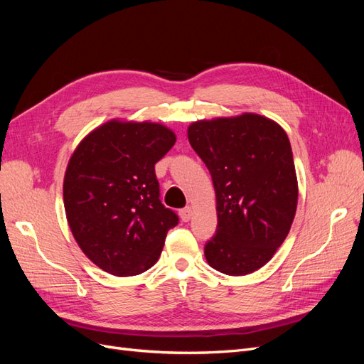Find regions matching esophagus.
Returning <instances> with one entry per match:
<instances>
[{
    "label": "esophagus",
    "mask_w": 364,
    "mask_h": 364,
    "mask_svg": "<svg viewBox=\"0 0 364 364\" xmlns=\"http://www.w3.org/2000/svg\"><path fill=\"white\" fill-rule=\"evenodd\" d=\"M179 215H181V218L183 220V222H190L191 217H193V208L191 206H186V208L181 209Z\"/></svg>",
    "instance_id": "obj_1"
}]
</instances>
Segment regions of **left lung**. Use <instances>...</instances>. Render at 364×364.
<instances>
[{
    "mask_svg": "<svg viewBox=\"0 0 364 364\" xmlns=\"http://www.w3.org/2000/svg\"><path fill=\"white\" fill-rule=\"evenodd\" d=\"M188 141L211 173L217 234L205 246L213 269L243 277L267 264L287 238L297 206V178L285 130L264 115L199 119Z\"/></svg>",
    "mask_w": 364,
    "mask_h": 364,
    "instance_id": "1",
    "label": "left lung"
}]
</instances>
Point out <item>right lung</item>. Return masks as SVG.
<instances>
[{"label": "right lung", "mask_w": 364, "mask_h": 364, "mask_svg": "<svg viewBox=\"0 0 364 364\" xmlns=\"http://www.w3.org/2000/svg\"><path fill=\"white\" fill-rule=\"evenodd\" d=\"M176 142L151 121L109 119L75 147L63 178L74 240L97 267L115 277L149 270L179 218L159 200L155 164Z\"/></svg>", "instance_id": "obj_1"}]
</instances>
